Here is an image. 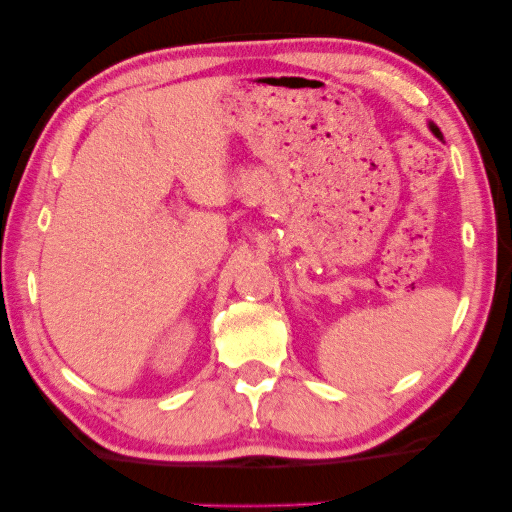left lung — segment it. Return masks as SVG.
Listing matches in <instances>:
<instances>
[{
    "mask_svg": "<svg viewBox=\"0 0 512 512\" xmlns=\"http://www.w3.org/2000/svg\"><path fill=\"white\" fill-rule=\"evenodd\" d=\"M430 130H432V132H435V135H437V137H442V132H439V128H437V125H435V123H430Z\"/></svg>",
    "mask_w": 512,
    "mask_h": 512,
    "instance_id": "8db88e82",
    "label": "left lung"
}]
</instances>
